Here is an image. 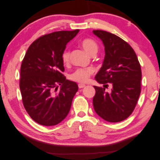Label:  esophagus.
Returning <instances> with one entry per match:
<instances>
[{"label":"esophagus","mask_w":160,"mask_h":160,"mask_svg":"<svg viewBox=\"0 0 160 160\" xmlns=\"http://www.w3.org/2000/svg\"><path fill=\"white\" fill-rule=\"evenodd\" d=\"M78 87H79V89H81V88H85V85H84V84H78Z\"/></svg>","instance_id":"obj_1"}]
</instances>
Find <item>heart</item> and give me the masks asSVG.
<instances>
[{"mask_svg": "<svg viewBox=\"0 0 160 160\" xmlns=\"http://www.w3.org/2000/svg\"><path fill=\"white\" fill-rule=\"evenodd\" d=\"M81 46L91 56H94L98 51L99 46L95 41L90 38H85L81 41ZM70 51L65 49L62 52L61 59L64 65H68L70 62ZM94 69L92 67L77 69L70 75V79L77 83H85L88 82L90 77L93 75Z\"/></svg>", "mask_w": 160, "mask_h": 160, "instance_id": "obj_1", "label": "heart"}]
</instances>
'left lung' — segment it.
Masks as SVG:
<instances>
[{
	"label": "left lung",
	"mask_w": 160,
	"mask_h": 160,
	"mask_svg": "<svg viewBox=\"0 0 160 160\" xmlns=\"http://www.w3.org/2000/svg\"><path fill=\"white\" fill-rule=\"evenodd\" d=\"M102 40L105 56L95 80L104 88L111 83V93L94 86L93 104L95 112L109 122H119L132 113L141 93L142 70L133 48L122 38L111 32L96 30Z\"/></svg>",
	"instance_id": "obj_1"
}]
</instances>
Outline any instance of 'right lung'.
<instances>
[{"label": "right lung", "mask_w": 160, "mask_h": 160, "mask_svg": "<svg viewBox=\"0 0 160 160\" xmlns=\"http://www.w3.org/2000/svg\"><path fill=\"white\" fill-rule=\"evenodd\" d=\"M79 30L61 31L38 38L28 47L21 67L22 103L37 123L52 126L68 115L78 85L66 79L62 52ZM61 88L57 91L58 85Z\"/></svg>", "instance_id": "add662e5"}]
</instances>
